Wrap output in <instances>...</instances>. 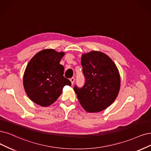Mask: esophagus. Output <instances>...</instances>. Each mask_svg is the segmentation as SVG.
Wrapping results in <instances>:
<instances>
[{
    "mask_svg": "<svg viewBox=\"0 0 151 151\" xmlns=\"http://www.w3.org/2000/svg\"><path fill=\"white\" fill-rule=\"evenodd\" d=\"M70 81L71 83V85H73V83L75 82V78H70Z\"/></svg>",
    "mask_w": 151,
    "mask_h": 151,
    "instance_id": "obj_1",
    "label": "esophagus"
}]
</instances>
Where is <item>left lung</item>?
<instances>
[{
    "label": "left lung",
    "mask_w": 151,
    "mask_h": 151,
    "mask_svg": "<svg viewBox=\"0 0 151 151\" xmlns=\"http://www.w3.org/2000/svg\"><path fill=\"white\" fill-rule=\"evenodd\" d=\"M81 65L85 83L74 90L83 108L98 113L107 108L118 95L121 86L119 70L105 53L91 51L82 55Z\"/></svg>",
    "instance_id": "obj_1"
}]
</instances>
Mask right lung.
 <instances>
[{"mask_svg":"<svg viewBox=\"0 0 151 151\" xmlns=\"http://www.w3.org/2000/svg\"><path fill=\"white\" fill-rule=\"evenodd\" d=\"M65 52L45 49L38 52L28 63L23 78L27 96L41 106L57 101L65 85H71L63 76L64 67L60 64Z\"/></svg>","mask_w":151,"mask_h":151,"instance_id":"1","label":"right lung"}]
</instances>
